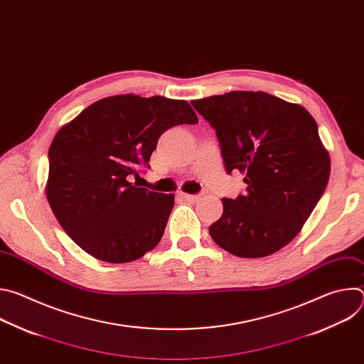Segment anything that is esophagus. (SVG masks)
I'll list each match as a JSON object with an SVG mask.
<instances>
[{
	"mask_svg": "<svg viewBox=\"0 0 364 364\" xmlns=\"http://www.w3.org/2000/svg\"><path fill=\"white\" fill-rule=\"evenodd\" d=\"M180 196H181V198H184L186 201H190V203H196V201L200 198L198 194H186V193H181Z\"/></svg>",
	"mask_w": 364,
	"mask_h": 364,
	"instance_id": "obj_1",
	"label": "esophagus"
}]
</instances>
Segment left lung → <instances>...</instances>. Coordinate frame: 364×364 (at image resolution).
<instances>
[{"mask_svg":"<svg viewBox=\"0 0 364 364\" xmlns=\"http://www.w3.org/2000/svg\"><path fill=\"white\" fill-rule=\"evenodd\" d=\"M216 131L223 164L246 193L222 198L212 239L239 257H264L302 229L330 178V157L305 108L265 92L235 90L193 100Z\"/></svg>","mask_w":364,"mask_h":364,"instance_id":"1","label":"left lung"}]
</instances>
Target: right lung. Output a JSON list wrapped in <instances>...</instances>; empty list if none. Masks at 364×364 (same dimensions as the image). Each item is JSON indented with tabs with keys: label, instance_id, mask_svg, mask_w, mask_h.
Instances as JSON below:
<instances>
[{
	"label": "right lung",
	"instance_id": "obj_1",
	"mask_svg": "<svg viewBox=\"0 0 364 364\" xmlns=\"http://www.w3.org/2000/svg\"><path fill=\"white\" fill-rule=\"evenodd\" d=\"M197 122L186 100L119 95L92 103L63 127L48 149L46 196L72 240L111 264L135 261L157 246L174 196L131 180L149 168L167 129Z\"/></svg>",
	"mask_w": 364,
	"mask_h": 364
}]
</instances>
